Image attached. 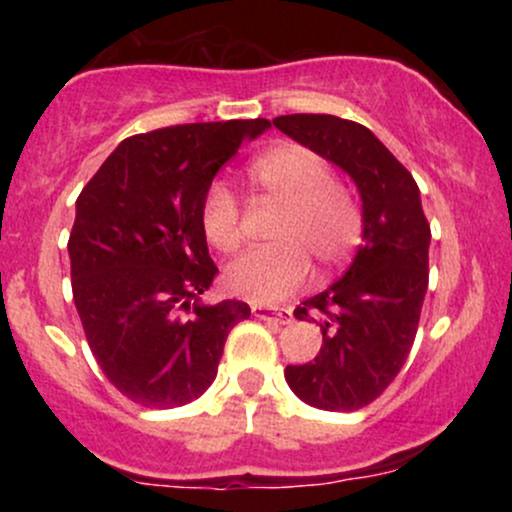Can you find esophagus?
Returning <instances> with one entry per match:
<instances>
[{
  "label": "esophagus",
  "mask_w": 512,
  "mask_h": 512,
  "mask_svg": "<svg viewBox=\"0 0 512 512\" xmlns=\"http://www.w3.org/2000/svg\"><path fill=\"white\" fill-rule=\"evenodd\" d=\"M252 315L260 317V320H274L279 325H289L293 320V313L286 308H267V305H257L252 303Z\"/></svg>",
  "instance_id": "obj_1"
}]
</instances>
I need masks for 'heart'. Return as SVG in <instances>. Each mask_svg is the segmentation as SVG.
<instances>
[{
    "mask_svg": "<svg viewBox=\"0 0 512 512\" xmlns=\"http://www.w3.org/2000/svg\"><path fill=\"white\" fill-rule=\"evenodd\" d=\"M250 187L281 204L272 226L274 245L240 255L223 272V286L255 303L289 298L308 281L310 260L334 272L354 257L363 238V211L354 192L332 178V166L310 146L276 144L250 163ZM199 228L214 250L240 248L238 199L223 182H211L199 199Z\"/></svg>",
    "mask_w": 512,
    "mask_h": 512,
    "instance_id": "1",
    "label": "heart"
}]
</instances>
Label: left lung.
Wrapping results in <instances>:
<instances>
[{
	"label": "left lung",
	"mask_w": 512,
	"mask_h": 512,
	"mask_svg": "<svg viewBox=\"0 0 512 512\" xmlns=\"http://www.w3.org/2000/svg\"><path fill=\"white\" fill-rule=\"evenodd\" d=\"M274 127L346 170L363 202V245L351 267L293 310L320 322L322 349L286 366V383L310 407L361 409L397 378L419 330L431 245L419 185L358 122L298 113L276 117Z\"/></svg>",
	"instance_id": "obj_1"
}]
</instances>
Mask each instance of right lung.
<instances>
[{
    "mask_svg": "<svg viewBox=\"0 0 512 512\" xmlns=\"http://www.w3.org/2000/svg\"><path fill=\"white\" fill-rule=\"evenodd\" d=\"M269 120L195 122L120 142L76 199L72 293L105 378L132 402L173 409L214 383L243 301L204 305L219 274L199 199Z\"/></svg>",
    "mask_w": 512,
    "mask_h": 512,
    "instance_id": "obj_1",
    "label": "right lung"
}]
</instances>
